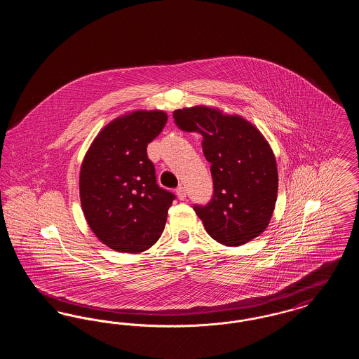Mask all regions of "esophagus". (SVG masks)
Here are the masks:
<instances>
[{"instance_id": "obj_1", "label": "esophagus", "mask_w": 359, "mask_h": 359, "mask_svg": "<svg viewBox=\"0 0 359 359\" xmlns=\"http://www.w3.org/2000/svg\"><path fill=\"white\" fill-rule=\"evenodd\" d=\"M176 195H177V198H179L180 201H184V199H186V195H187L186 188L183 187V186H179V187L176 188Z\"/></svg>"}]
</instances>
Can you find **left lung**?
Masks as SVG:
<instances>
[{"mask_svg":"<svg viewBox=\"0 0 359 359\" xmlns=\"http://www.w3.org/2000/svg\"><path fill=\"white\" fill-rule=\"evenodd\" d=\"M179 129L201 135L211 164L214 194L194 210L219 243L239 246L269 224L277 199V165L268 141L255 125L207 106L173 111Z\"/></svg>","mask_w":359,"mask_h":359,"instance_id":"obj_1","label":"left lung"}]
</instances>
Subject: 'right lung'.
<instances>
[{
    "label": "right lung",
    "mask_w": 359,
    "mask_h": 359,
    "mask_svg": "<svg viewBox=\"0 0 359 359\" xmlns=\"http://www.w3.org/2000/svg\"><path fill=\"white\" fill-rule=\"evenodd\" d=\"M167 114L138 110L104 126L82 163L81 203L86 221L106 246L140 253L160 238L176 198L160 187L147 147L161 133Z\"/></svg>",
    "instance_id": "1"
}]
</instances>
